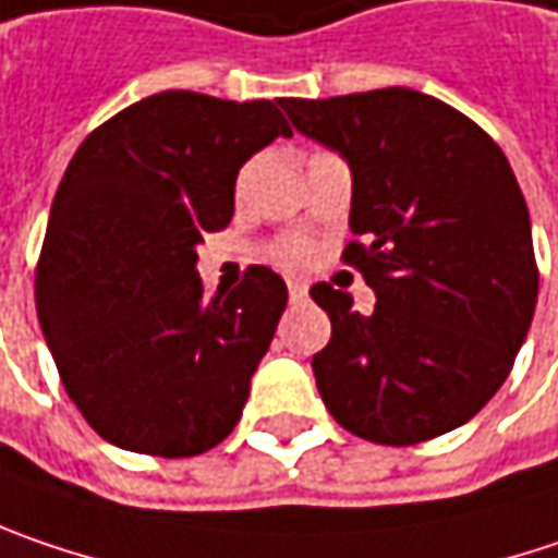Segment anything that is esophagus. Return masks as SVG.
Returning <instances> with one entry per match:
<instances>
[{
    "instance_id": "1",
    "label": "esophagus",
    "mask_w": 558,
    "mask_h": 558,
    "mask_svg": "<svg viewBox=\"0 0 558 558\" xmlns=\"http://www.w3.org/2000/svg\"><path fill=\"white\" fill-rule=\"evenodd\" d=\"M289 295H292L295 301L304 299V295H307V286H304V282H299V279H289Z\"/></svg>"
}]
</instances>
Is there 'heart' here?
Masks as SVG:
<instances>
[{"label": "heart", "mask_w": 558, "mask_h": 558, "mask_svg": "<svg viewBox=\"0 0 558 558\" xmlns=\"http://www.w3.org/2000/svg\"><path fill=\"white\" fill-rule=\"evenodd\" d=\"M276 257L282 259V263H304V259L311 257V247L304 241H286V244L276 247Z\"/></svg>", "instance_id": "heart-1"}]
</instances>
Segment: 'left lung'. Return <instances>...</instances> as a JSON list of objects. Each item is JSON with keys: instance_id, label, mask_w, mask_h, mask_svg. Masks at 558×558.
I'll return each mask as SVG.
<instances>
[{"instance_id": "1", "label": "left lung", "mask_w": 558, "mask_h": 558, "mask_svg": "<svg viewBox=\"0 0 558 558\" xmlns=\"http://www.w3.org/2000/svg\"><path fill=\"white\" fill-rule=\"evenodd\" d=\"M301 136L352 171L342 259L375 289H311L330 342L311 359L342 428L378 445H418L476 416L505 384L537 307L524 193L473 120L413 88L279 100Z\"/></svg>"}]
</instances>
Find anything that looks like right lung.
Masks as SVG:
<instances>
[{"label": "right lung", "instance_id": "add662e5", "mask_svg": "<svg viewBox=\"0 0 558 558\" xmlns=\"http://www.w3.org/2000/svg\"><path fill=\"white\" fill-rule=\"evenodd\" d=\"M282 100V98H279ZM279 100L161 92L110 117L62 174L34 299L62 387L104 441L193 458L231 435L289 289L269 266L203 295L196 247L234 216Z\"/></svg>", "mask_w": 558, "mask_h": 558}]
</instances>
